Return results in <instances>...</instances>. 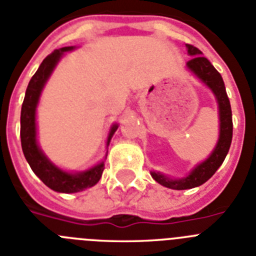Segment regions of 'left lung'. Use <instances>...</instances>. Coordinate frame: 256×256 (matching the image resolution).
Returning a JSON list of instances; mask_svg holds the SVG:
<instances>
[{
  "label": "left lung",
  "instance_id": "obj_1",
  "mask_svg": "<svg viewBox=\"0 0 256 256\" xmlns=\"http://www.w3.org/2000/svg\"><path fill=\"white\" fill-rule=\"evenodd\" d=\"M188 54L192 58L188 61V68L196 75L203 83L208 86L214 91L218 98V112H220V136L218 142L211 156L202 164H199L194 170L191 172L188 177L181 180H170L160 173L152 172L151 174L156 182L165 186V188H174V190H186L200 186L207 182L212 176L216 173L220 165L224 162L229 148H230L232 136H233V121H232V108L230 102L226 95L224 80L221 78L220 72L214 68L211 62L202 56V52L191 44H186Z\"/></svg>",
  "mask_w": 256,
  "mask_h": 256
}]
</instances>
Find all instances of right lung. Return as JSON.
Wrapping results in <instances>:
<instances>
[{
  "label": "right lung",
  "mask_w": 256,
  "mask_h": 256,
  "mask_svg": "<svg viewBox=\"0 0 256 256\" xmlns=\"http://www.w3.org/2000/svg\"><path fill=\"white\" fill-rule=\"evenodd\" d=\"M72 46H65V48L52 52L50 54L45 57L42 65L38 66V72L34 74L30 80L22 104V112H20V142H22V150L26 160L28 161L34 173L48 188L58 191V192H66V194L78 192L84 188H92L94 184L100 181L102 172H104V162H100L90 170H86L79 174H72V173L61 170L45 158L36 143L35 116L42 90L45 82L48 80L49 75L53 72L54 66L57 65V62L61 58V56L64 54V52L72 50ZM117 128V124L112 128L108 144Z\"/></svg>",
  "instance_id": "add662e5"
}]
</instances>
